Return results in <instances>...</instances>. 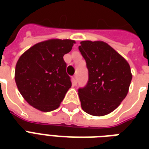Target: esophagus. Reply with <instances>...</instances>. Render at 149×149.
I'll list each match as a JSON object with an SVG mask.
<instances>
[{
    "mask_svg": "<svg viewBox=\"0 0 149 149\" xmlns=\"http://www.w3.org/2000/svg\"><path fill=\"white\" fill-rule=\"evenodd\" d=\"M72 83L74 84H77V75H74L72 77Z\"/></svg>",
    "mask_w": 149,
    "mask_h": 149,
    "instance_id": "obj_1",
    "label": "esophagus"
}]
</instances>
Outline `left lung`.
Wrapping results in <instances>:
<instances>
[{
    "label": "left lung",
    "mask_w": 149,
    "mask_h": 149,
    "mask_svg": "<svg viewBox=\"0 0 149 149\" xmlns=\"http://www.w3.org/2000/svg\"><path fill=\"white\" fill-rule=\"evenodd\" d=\"M79 50L88 69L87 84L78 90L81 108L92 116L107 115L128 94L132 78L130 65L104 41L83 40Z\"/></svg>",
    "instance_id": "8db88e82"
}]
</instances>
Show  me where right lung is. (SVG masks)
<instances>
[{"label": "right lung", "instance_id": "right-lung-1", "mask_svg": "<svg viewBox=\"0 0 149 149\" xmlns=\"http://www.w3.org/2000/svg\"><path fill=\"white\" fill-rule=\"evenodd\" d=\"M75 43L68 39L47 40L32 46L18 59L15 81L31 106L41 112H50L60 106L72 86L63 56Z\"/></svg>", "mask_w": 149, "mask_h": 149}]
</instances>
